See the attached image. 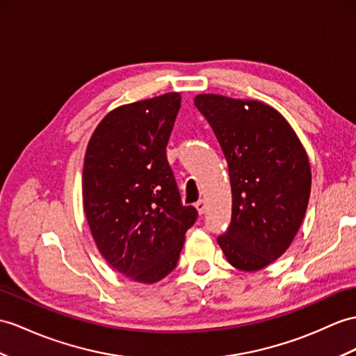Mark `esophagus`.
<instances>
[{
    "instance_id": "34e87169",
    "label": "esophagus",
    "mask_w": 356,
    "mask_h": 356,
    "mask_svg": "<svg viewBox=\"0 0 356 356\" xmlns=\"http://www.w3.org/2000/svg\"><path fill=\"white\" fill-rule=\"evenodd\" d=\"M195 207H196V210H197V213H199V214H204V213H205L207 204H205L204 199H199V201L195 204Z\"/></svg>"
}]
</instances>
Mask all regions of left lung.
Listing matches in <instances>:
<instances>
[{
    "label": "left lung",
    "instance_id": "left-lung-1",
    "mask_svg": "<svg viewBox=\"0 0 356 356\" xmlns=\"http://www.w3.org/2000/svg\"><path fill=\"white\" fill-rule=\"evenodd\" d=\"M195 106L228 163L231 223L218 237L228 263L255 272L289 249L311 192L308 155L280 111L259 101L197 95Z\"/></svg>",
    "mask_w": 356,
    "mask_h": 356
}]
</instances>
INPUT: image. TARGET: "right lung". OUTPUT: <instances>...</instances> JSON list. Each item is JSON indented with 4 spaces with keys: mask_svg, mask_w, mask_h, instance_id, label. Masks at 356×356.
Instances as JSON below:
<instances>
[{
    "mask_svg": "<svg viewBox=\"0 0 356 356\" xmlns=\"http://www.w3.org/2000/svg\"><path fill=\"white\" fill-rule=\"evenodd\" d=\"M181 107L170 92L111 110L84 157L83 205L106 261L129 280L154 284L177 267L197 219L183 205L166 146Z\"/></svg>",
    "mask_w": 356,
    "mask_h": 356,
    "instance_id": "add662e5",
    "label": "right lung"
}]
</instances>
